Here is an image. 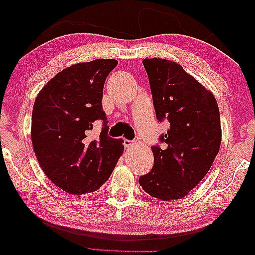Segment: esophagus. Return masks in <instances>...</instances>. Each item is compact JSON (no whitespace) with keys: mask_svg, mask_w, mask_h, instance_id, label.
Instances as JSON below:
<instances>
[{"mask_svg":"<svg viewBox=\"0 0 255 255\" xmlns=\"http://www.w3.org/2000/svg\"><path fill=\"white\" fill-rule=\"evenodd\" d=\"M123 144H124V147H125V148H132L133 145H134L135 143L133 142V141H131V140L123 139Z\"/></svg>","mask_w":255,"mask_h":255,"instance_id":"obj_1","label":"esophagus"}]
</instances>
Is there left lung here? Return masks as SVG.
Segmentation results:
<instances>
[{
	"label": "left lung",
	"instance_id": "obj_1",
	"mask_svg": "<svg viewBox=\"0 0 255 255\" xmlns=\"http://www.w3.org/2000/svg\"><path fill=\"white\" fill-rule=\"evenodd\" d=\"M153 107L169 128L152 145L153 167L140 176L142 189L162 201L189 193L209 172L222 142L218 104L209 90L181 65L164 58H145Z\"/></svg>",
	"mask_w": 255,
	"mask_h": 255
}]
</instances>
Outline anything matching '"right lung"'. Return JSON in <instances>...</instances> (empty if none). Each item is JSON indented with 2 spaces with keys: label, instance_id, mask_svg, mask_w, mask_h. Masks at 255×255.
<instances>
[{
  "label": "right lung",
  "instance_id": "obj_1",
  "mask_svg": "<svg viewBox=\"0 0 255 255\" xmlns=\"http://www.w3.org/2000/svg\"><path fill=\"white\" fill-rule=\"evenodd\" d=\"M116 60L78 63L57 73L40 90L31 120L37 160L51 181L70 194L98 190L123 153V141L107 135L103 89ZM96 120L103 122L98 138L89 136Z\"/></svg>",
  "mask_w": 255,
  "mask_h": 255
}]
</instances>
